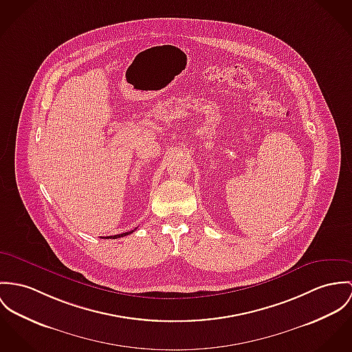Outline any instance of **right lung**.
Segmentation results:
<instances>
[{"instance_id":"right-lung-1","label":"right lung","mask_w":352,"mask_h":352,"mask_svg":"<svg viewBox=\"0 0 352 352\" xmlns=\"http://www.w3.org/2000/svg\"><path fill=\"white\" fill-rule=\"evenodd\" d=\"M134 230H131V231H129V232H124V234H118V235H114V236H107V238H113V239H116V238H121V236H126L129 234H131Z\"/></svg>"}]
</instances>
